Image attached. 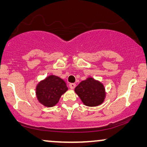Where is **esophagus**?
Here are the masks:
<instances>
[{
	"label": "esophagus",
	"mask_w": 147,
	"mask_h": 147,
	"mask_svg": "<svg viewBox=\"0 0 147 147\" xmlns=\"http://www.w3.org/2000/svg\"><path fill=\"white\" fill-rule=\"evenodd\" d=\"M76 84H74V83H71V84H69V87L71 88V89H74V88H75V87H76Z\"/></svg>",
	"instance_id": "esophagus-1"
}]
</instances>
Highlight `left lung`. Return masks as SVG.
<instances>
[{"label":"left lung","mask_w":147,"mask_h":147,"mask_svg":"<svg viewBox=\"0 0 147 147\" xmlns=\"http://www.w3.org/2000/svg\"><path fill=\"white\" fill-rule=\"evenodd\" d=\"M75 92L82 102L88 106H97L104 102L105 88L100 82L89 78L80 82L75 88Z\"/></svg>","instance_id":"left-lung-1"}]
</instances>
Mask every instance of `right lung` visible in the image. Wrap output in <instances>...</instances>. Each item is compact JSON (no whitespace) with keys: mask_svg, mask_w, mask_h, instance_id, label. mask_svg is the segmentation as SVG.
<instances>
[{"mask_svg":"<svg viewBox=\"0 0 147 147\" xmlns=\"http://www.w3.org/2000/svg\"><path fill=\"white\" fill-rule=\"evenodd\" d=\"M68 90L65 82L55 76H49L39 82L36 88V95L40 103L51 107L59 102L60 97Z\"/></svg>","mask_w":147,"mask_h":147,"instance_id":"right-lung-1","label":"right lung"}]
</instances>
